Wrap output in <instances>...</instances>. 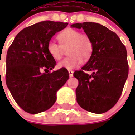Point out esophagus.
<instances>
[{
	"mask_svg": "<svg viewBox=\"0 0 135 135\" xmlns=\"http://www.w3.org/2000/svg\"><path fill=\"white\" fill-rule=\"evenodd\" d=\"M68 73H69V76H70V78H71L74 75V71L72 70H68Z\"/></svg>",
	"mask_w": 135,
	"mask_h": 135,
	"instance_id": "34e87169",
	"label": "esophagus"
}]
</instances>
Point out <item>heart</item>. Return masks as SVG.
Masks as SVG:
<instances>
[{
	"mask_svg": "<svg viewBox=\"0 0 135 135\" xmlns=\"http://www.w3.org/2000/svg\"><path fill=\"white\" fill-rule=\"evenodd\" d=\"M59 44L51 40L49 42L47 50L50 55L55 60H59L63 56L64 49H68L69 57L59 62V68L72 70L79 66L82 59H89L93 51V42L86 34H81L80 31L73 28H68L58 35Z\"/></svg>",
	"mask_w": 135,
	"mask_h": 135,
	"instance_id": "obj_1",
	"label": "heart"
}]
</instances>
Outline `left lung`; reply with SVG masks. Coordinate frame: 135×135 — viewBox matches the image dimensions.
<instances>
[{
	"label": "left lung",
	"instance_id": "obj_1",
	"mask_svg": "<svg viewBox=\"0 0 135 135\" xmlns=\"http://www.w3.org/2000/svg\"><path fill=\"white\" fill-rule=\"evenodd\" d=\"M71 26L82 28L93 42L89 61L74 73L78 80L76 101L88 112L103 114L118 102L128 78L126 47L115 32L99 23L84 22ZM84 71L93 73L89 75Z\"/></svg>",
	"mask_w": 135,
	"mask_h": 135
}]
</instances>
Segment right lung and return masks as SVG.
Wrapping results in <instances>:
<instances>
[{
    "label": "right lung",
    "instance_id": "1",
    "mask_svg": "<svg viewBox=\"0 0 135 135\" xmlns=\"http://www.w3.org/2000/svg\"><path fill=\"white\" fill-rule=\"evenodd\" d=\"M68 25L44 21L26 27L8 49L6 84L16 103L27 113L38 114L51 108L57 90L68 80L65 69L50 72L56 61L47 50L51 38Z\"/></svg>",
    "mask_w": 135,
    "mask_h": 135
}]
</instances>
